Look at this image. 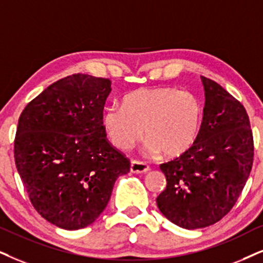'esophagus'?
Segmentation results:
<instances>
[{"label": "esophagus", "instance_id": "1", "mask_svg": "<svg viewBox=\"0 0 263 263\" xmlns=\"http://www.w3.org/2000/svg\"><path fill=\"white\" fill-rule=\"evenodd\" d=\"M129 170H131V172H134V174H145V172L149 171V166L143 161L132 160Z\"/></svg>", "mask_w": 263, "mask_h": 263}]
</instances>
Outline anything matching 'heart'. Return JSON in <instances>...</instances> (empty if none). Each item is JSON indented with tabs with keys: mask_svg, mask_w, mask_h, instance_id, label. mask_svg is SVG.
<instances>
[{
	"mask_svg": "<svg viewBox=\"0 0 263 263\" xmlns=\"http://www.w3.org/2000/svg\"><path fill=\"white\" fill-rule=\"evenodd\" d=\"M202 105L194 93L174 87L139 88L124 98V107L103 112V126L112 144L128 151L147 136L151 153L179 156L197 142Z\"/></svg>",
	"mask_w": 263,
	"mask_h": 263,
	"instance_id": "heart-1",
	"label": "heart"
}]
</instances>
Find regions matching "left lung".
<instances>
[{
	"instance_id": "obj_1",
	"label": "left lung",
	"mask_w": 263,
	"mask_h": 263,
	"mask_svg": "<svg viewBox=\"0 0 263 263\" xmlns=\"http://www.w3.org/2000/svg\"><path fill=\"white\" fill-rule=\"evenodd\" d=\"M204 116L194 145L160 165L166 188L159 210L185 229L211 226L231 211L254 162V138L244 105L214 80L201 76Z\"/></svg>"
}]
</instances>
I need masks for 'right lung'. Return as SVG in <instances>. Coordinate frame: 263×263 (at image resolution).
I'll list each match as a JSON object with an SVG mask.
<instances>
[{
	"label": "right lung",
	"instance_id": "right-lung-1",
	"mask_svg": "<svg viewBox=\"0 0 263 263\" xmlns=\"http://www.w3.org/2000/svg\"><path fill=\"white\" fill-rule=\"evenodd\" d=\"M109 79L74 74L58 80L21 114L14 160L35 210L75 231L98 218L129 160L112 147L103 126Z\"/></svg>",
	"mask_w": 263,
	"mask_h": 263
}]
</instances>
